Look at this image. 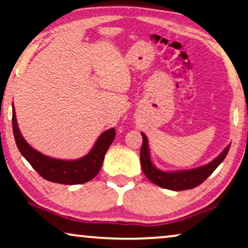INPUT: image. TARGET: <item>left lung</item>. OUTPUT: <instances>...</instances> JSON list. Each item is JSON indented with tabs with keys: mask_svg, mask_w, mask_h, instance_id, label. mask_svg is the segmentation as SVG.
<instances>
[{
	"mask_svg": "<svg viewBox=\"0 0 248 248\" xmlns=\"http://www.w3.org/2000/svg\"><path fill=\"white\" fill-rule=\"evenodd\" d=\"M141 135L143 139V143H142L140 151L142 170L149 181H151L154 184L160 186V187L171 189V191H184V189H191L199 186L221 164L230 148V145H227L225 150L215 160L204 166H201V167L188 169V170L164 171L152 164L147 135L144 133H141Z\"/></svg>",
	"mask_w": 248,
	"mask_h": 248,
	"instance_id": "8db88e82",
	"label": "left lung"
}]
</instances>
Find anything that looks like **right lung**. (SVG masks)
Segmentation results:
<instances>
[{
	"label": "right lung",
	"mask_w": 248,
	"mask_h": 248,
	"mask_svg": "<svg viewBox=\"0 0 248 248\" xmlns=\"http://www.w3.org/2000/svg\"><path fill=\"white\" fill-rule=\"evenodd\" d=\"M12 127L16 147L32 168L47 181L65 185L83 184L96 177L103 166L105 155L116 135L115 128L111 127L99 135L93 149L84 157L76 160H63L40 154L23 139L16 123L13 105Z\"/></svg>",
	"instance_id": "obj_1"
}]
</instances>
